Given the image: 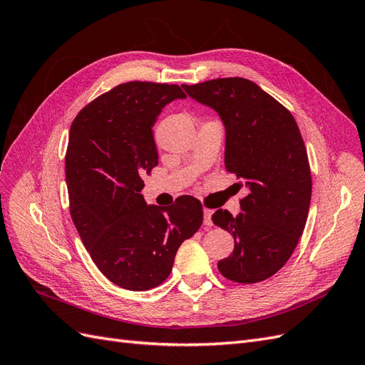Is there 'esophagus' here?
<instances>
[{"instance_id": "obj_1", "label": "esophagus", "mask_w": 365, "mask_h": 365, "mask_svg": "<svg viewBox=\"0 0 365 365\" xmlns=\"http://www.w3.org/2000/svg\"><path fill=\"white\" fill-rule=\"evenodd\" d=\"M212 216H213V210L204 208V225H207V227H212L213 225Z\"/></svg>"}]
</instances>
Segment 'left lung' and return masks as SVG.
Returning a JSON list of instances; mask_svg holds the SVG:
<instances>
[{
  "instance_id": "left-lung-1",
  "label": "left lung",
  "mask_w": 365,
  "mask_h": 365,
  "mask_svg": "<svg viewBox=\"0 0 365 365\" xmlns=\"http://www.w3.org/2000/svg\"><path fill=\"white\" fill-rule=\"evenodd\" d=\"M210 106L225 126V169L248 195L233 216L219 208L213 224L235 237V251L217 262L219 272L237 283L269 279L289 260L309 213L312 176L292 114L244 77L182 85Z\"/></svg>"
}]
</instances>
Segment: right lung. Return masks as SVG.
Segmentation results:
<instances>
[{
  "label": "right lung",
  "instance_id": "1",
  "mask_svg": "<svg viewBox=\"0 0 365 365\" xmlns=\"http://www.w3.org/2000/svg\"><path fill=\"white\" fill-rule=\"evenodd\" d=\"M184 97L178 85L121 83L71 123L65 155L71 219L96 267L123 289L161 284L176 251L202 224L193 196L161 208L141 195V176L158 164L152 126L165 105Z\"/></svg>",
  "mask_w": 365,
  "mask_h": 365
}]
</instances>
